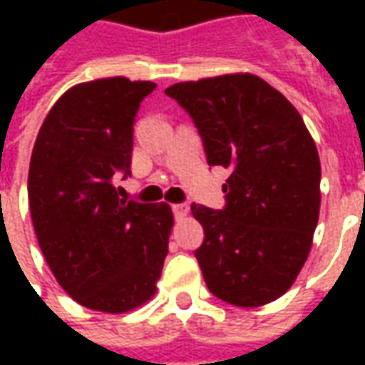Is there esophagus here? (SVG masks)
<instances>
[{
  "label": "esophagus",
  "mask_w": 365,
  "mask_h": 365,
  "mask_svg": "<svg viewBox=\"0 0 365 365\" xmlns=\"http://www.w3.org/2000/svg\"><path fill=\"white\" fill-rule=\"evenodd\" d=\"M172 211H174L175 219H183L185 215L190 213V205L187 203H178V205H172Z\"/></svg>",
  "instance_id": "1"
}]
</instances>
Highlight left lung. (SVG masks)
Returning <instances> with one entry per match:
<instances>
[{"mask_svg":"<svg viewBox=\"0 0 365 365\" xmlns=\"http://www.w3.org/2000/svg\"><path fill=\"white\" fill-rule=\"evenodd\" d=\"M203 138L209 166L229 168L227 205H191L205 230L195 250L215 297L262 307L297 279L321 209V160L293 105L254 74L170 86Z\"/></svg>","mask_w":365,"mask_h":365,"instance_id":"8db88e82","label":"left lung"}]
</instances>
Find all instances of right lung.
Returning a JSON list of instances; mask_svg holds the SVG:
<instances>
[{
    "mask_svg": "<svg viewBox=\"0 0 365 365\" xmlns=\"http://www.w3.org/2000/svg\"><path fill=\"white\" fill-rule=\"evenodd\" d=\"M156 83L123 76L78 83L60 97L36 135L29 207L56 282L80 305L127 313L156 293L174 215L168 203L119 197L130 174L133 125Z\"/></svg>",
    "mask_w": 365,
    "mask_h": 365,
    "instance_id": "obj_1",
    "label": "right lung"
}]
</instances>
